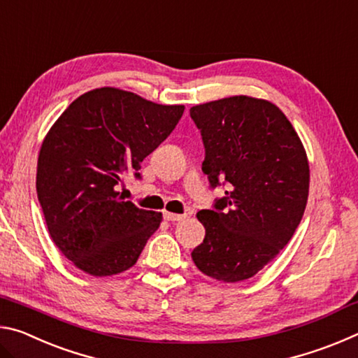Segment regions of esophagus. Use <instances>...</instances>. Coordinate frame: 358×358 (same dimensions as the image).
<instances>
[{
    "label": "esophagus",
    "mask_w": 358,
    "mask_h": 358,
    "mask_svg": "<svg viewBox=\"0 0 358 358\" xmlns=\"http://www.w3.org/2000/svg\"><path fill=\"white\" fill-rule=\"evenodd\" d=\"M164 220L169 221V222L183 221V220H186V215H177V213H171V211H166V213H164Z\"/></svg>",
    "instance_id": "obj_1"
}]
</instances>
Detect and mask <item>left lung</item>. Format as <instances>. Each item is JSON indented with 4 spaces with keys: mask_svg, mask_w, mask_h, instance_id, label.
<instances>
[{
    "mask_svg": "<svg viewBox=\"0 0 358 358\" xmlns=\"http://www.w3.org/2000/svg\"><path fill=\"white\" fill-rule=\"evenodd\" d=\"M205 145L202 171L229 191L202 210L203 243L191 252L203 275L222 282L252 278L292 238L305 213L310 164L280 107L251 96L191 107Z\"/></svg>",
    "mask_w": 358,
    "mask_h": 358,
    "instance_id": "obj_1",
    "label": "left lung"
}]
</instances>
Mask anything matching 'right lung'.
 Returning a JSON list of instances; mask_svg holds the SVG:
<instances>
[{
    "label": "right lung",
    "instance_id": "add662e5",
    "mask_svg": "<svg viewBox=\"0 0 358 358\" xmlns=\"http://www.w3.org/2000/svg\"><path fill=\"white\" fill-rule=\"evenodd\" d=\"M185 106H162L113 87L72 102L44 137L36 191L53 243L92 276L129 270L162 221L117 191L126 172L166 141Z\"/></svg>",
    "mask_w": 358,
    "mask_h": 358
}]
</instances>
